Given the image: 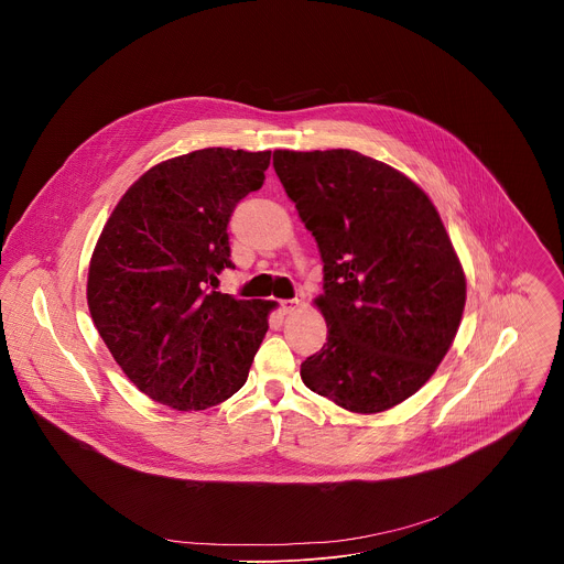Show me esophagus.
Segmentation results:
<instances>
[{"mask_svg":"<svg viewBox=\"0 0 564 564\" xmlns=\"http://www.w3.org/2000/svg\"><path fill=\"white\" fill-rule=\"evenodd\" d=\"M279 307H281V312L283 314H292L296 307H299V299H290V301H281L279 303Z\"/></svg>","mask_w":564,"mask_h":564,"instance_id":"esophagus-1","label":"esophagus"}]
</instances>
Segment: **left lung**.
<instances>
[{"mask_svg":"<svg viewBox=\"0 0 564 564\" xmlns=\"http://www.w3.org/2000/svg\"><path fill=\"white\" fill-rule=\"evenodd\" d=\"M274 172L324 261L314 299L328 341L303 383L352 413L415 394L448 352L466 279L431 198L401 172L350 149L274 151Z\"/></svg>","mask_w":564,"mask_h":564,"instance_id":"8db88e82","label":"left lung"}]
</instances>
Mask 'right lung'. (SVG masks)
Wrapping results in <instances>:
<instances>
[{"label":"right lung","instance_id":"add662e5","mask_svg":"<svg viewBox=\"0 0 564 564\" xmlns=\"http://www.w3.org/2000/svg\"><path fill=\"white\" fill-rule=\"evenodd\" d=\"M272 151L209 147L142 174L109 216L87 301L109 352L138 390L205 411L248 381L272 301L216 292L234 207L261 189Z\"/></svg>","mask_w":564,"mask_h":564}]
</instances>
